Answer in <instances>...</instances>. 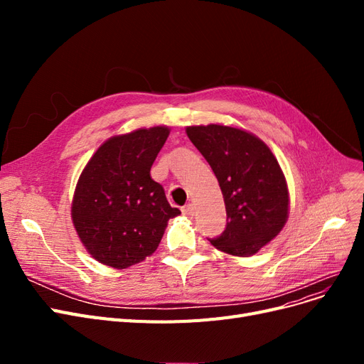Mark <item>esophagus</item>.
Returning <instances> with one entry per match:
<instances>
[{
  "mask_svg": "<svg viewBox=\"0 0 364 364\" xmlns=\"http://www.w3.org/2000/svg\"><path fill=\"white\" fill-rule=\"evenodd\" d=\"M182 214L186 215V217H193L196 214V209L193 205H186L182 208Z\"/></svg>",
  "mask_w": 364,
  "mask_h": 364,
  "instance_id": "obj_1",
  "label": "esophagus"
}]
</instances>
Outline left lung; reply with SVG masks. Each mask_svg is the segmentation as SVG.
I'll use <instances>...</instances> for the list:
<instances>
[{
    "label": "left lung",
    "mask_w": 364,
    "mask_h": 364,
    "mask_svg": "<svg viewBox=\"0 0 364 364\" xmlns=\"http://www.w3.org/2000/svg\"><path fill=\"white\" fill-rule=\"evenodd\" d=\"M186 135L211 165L225 199L226 228L209 241L230 255H253L289 218V188L277 158L258 136L237 127L190 126Z\"/></svg>",
    "instance_id": "left-lung-1"
}]
</instances>
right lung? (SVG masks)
<instances>
[{
	"label": "right lung",
	"mask_w": 364,
	"mask_h": 364,
	"mask_svg": "<svg viewBox=\"0 0 364 364\" xmlns=\"http://www.w3.org/2000/svg\"><path fill=\"white\" fill-rule=\"evenodd\" d=\"M168 135V127L156 126L109 138L80 174L73 223L90 255L105 266L126 269L150 257L168 220L181 214L150 176Z\"/></svg>",
	"instance_id": "right-lung-1"
}]
</instances>
